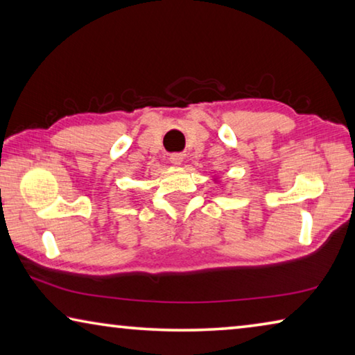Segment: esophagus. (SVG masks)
Returning a JSON list of instances; mask_svg holds the SVG:
<instances>
[{
  "instance_id": "34e87169",
  "label": "esophagus",
  "mask_w": 355,
  "mask_h": 355,
  "mask_svg": "<svg viewBox=\"0 0 355 355\" xmlns=\"http://www.w3.org/2000/svg\"><path fill=\"white\" fill-rule=\"evenodd\" d=\"M169 159H171V163H172V164L178 166V164H182V163H183V155H182V153H172Z\"/></svg>"
}]
</instances>
